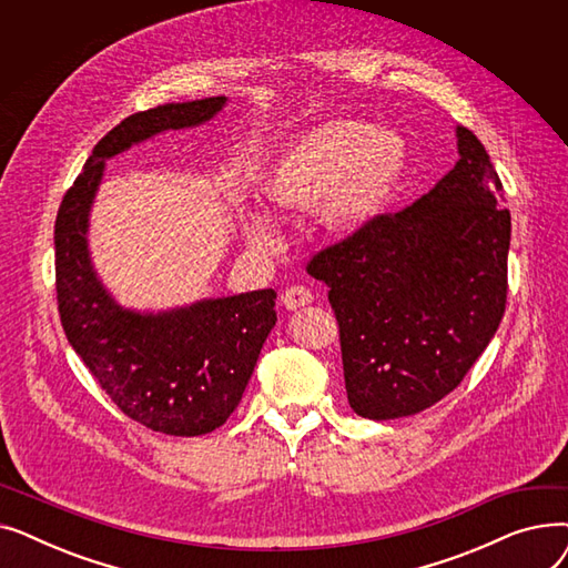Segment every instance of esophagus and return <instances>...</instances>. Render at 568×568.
I'll list each match as a JSON object with an SVG mask.
<instances>
[{
  "label": "esophagus",
  "instance_id": "obj_1",
  "mask_svg": "<svg viewBox=\"0 0 568 568\" xmlns=\"http://www.w3.org/2000/svg\"><path fill=\"white\" fill-rule=\"evenodd\" d=\"M281 304H283L287 311L304 308V306L313 304V292H311L308 287H302V285L287 287V290L281 294Z\"/></svg>",
  "mask_w": 568,
  "mask_h": 568
}]
</instances>
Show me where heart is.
I'll list each match as a JSON object with an SVG mask.
<instances>
[{
	"mask_svg": "<svg viewBox=\"0 0 568 568\" xmlns=\"http://www.w3.org/2000/svg\"><path fill=\"white\" fill-rule=\"evenodd\" d=\"M407 170V146L394 131L359 119H332L290 142L262 176L260 189L276 212L315 209L322 225L338 234L371 225L396 197ZM248 242L272 253L278 223L264 212L244 219Z\"/></svg>",
	"mask_w": 568,
	"mask_h": 568,
	"instance_id": "b5f03b06",
	"label": "heart"
}]
</instances>
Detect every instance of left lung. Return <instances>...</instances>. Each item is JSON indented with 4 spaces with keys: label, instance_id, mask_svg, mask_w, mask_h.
<instances>
[{
    "label": "left lung",
    "instance_id": "left-lung-1",
    "mask_svg": "<svg viewBox=\"0 0 568 568\" xmlns=\"http://www.w3.org/2000/svg\"><path fill=\"white\" fill-rule=\"evenodd\" d=\"M458 161L435 189L317 253L349 407L373 422L422 412L463 382L506 308L511 214L486 146L456 126Z\"/></svg>",
    "mask_w": 568,
    "mask_h": 568
}]
</instances>
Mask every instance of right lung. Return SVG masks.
I'll return each instance as SVG.
<instances>
[{"label": "right lung", "mask_w": 568, "mask_h": 568, "mask_svg": "<svg viewBox=\"0 0 568 568\" xmlns=\"http://www.w3.org/2000/svg\"><path fill=\"white\" fill-rule=\"evenodd\" d=\"M225 103L227 97H212L126 116L94 146L54 223L57 304L71 347L119 409L174 437L212 433L236 409L276 324V292L209 296L168 311L126 308L97 274L89 216L108 159L165 131L212 122Z\"/></svg>", "instance_id": "obj_1"}]
</instances>
